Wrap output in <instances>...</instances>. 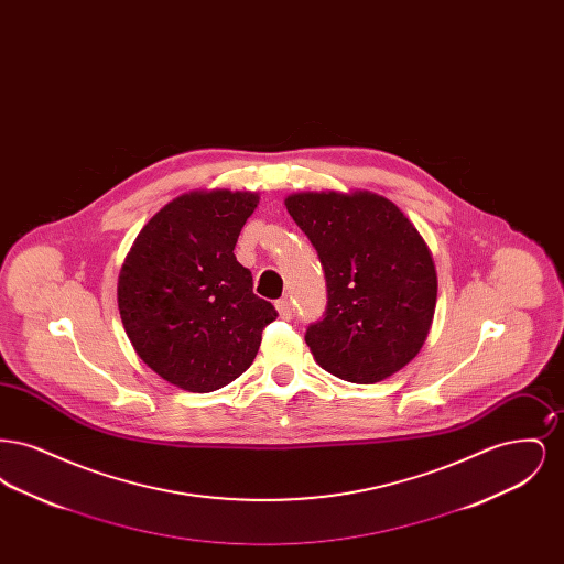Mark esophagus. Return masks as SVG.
I'll return each instance as SVG.
<instances>
[{
  "label": "esophagus",
  "mask_w": 564,
  "mask_h": 564,
  "mask_svg": "<svg viewBox=\"0 0 564 564\" xmlns=\"http://www.w3.org/2000/svg\"><path fill=\"white\" fill-rule=\"evenodd\" d=\"M274 306H276V311H279V315H281L283 319H290V317H292V304H290V300H288V297L276 300V302H274Z\"/></svg>",
  "instance_id": "34e87169"
}]
</instances>
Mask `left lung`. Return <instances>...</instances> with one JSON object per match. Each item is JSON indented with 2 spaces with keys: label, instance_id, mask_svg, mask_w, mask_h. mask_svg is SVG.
Listing matches in <instances>:
<instances>
[{
  "label": "left lung",
  "instance_id": "left-lung-1",
  "mask_svg": "<svg viewBox=\"0 0 564 564\" xmlns=\"http://www.w3.org/2000/svg\"><path fill=\"white\" fill-rule=\"evenodd\" d=\"M285 207L325 272V313L304 334L317 364L357 384L402 370L430 334L437 297L419 230L372 192H302Z\"/></svg>",
  "mask_w": 564,
  "mask_h": 564
}]
</instances>
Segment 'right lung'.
Wrapping results in <instances>:
<instances>
[{
  "instance_id": "right-lung-1",
  "label": "right lung",
  "mask_w": 564,
  "mask_h": 564,
  "mask_svg": "<svg viewBox=\"0 0 564 564\" xmlns=\"http://www.w3.org/2000/svg\"><path fill=\"white\" fill-rule=\"evenodd\" d=\"M253 192H189L154 215L124 260L118 308L137 355L192 393L226 387L256 359L274 306L235 258Z\"/></svg>"
}]
</instances>
